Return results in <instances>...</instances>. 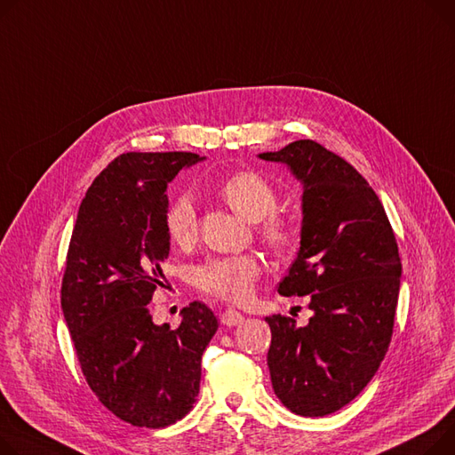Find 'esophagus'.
Listing matches in <instances>:
<instances>
[{
  "mask_svg": "<svg viewBox=\"0 0 455 455\" xmlns=\"http://www.w3.org/2000/svg\"><path fill=\"white\" fill-rule=\"evenodd\" d=\"M243 320H245V316L241 315V313H237L235 309H225V311L221 313V323H223V325H228V327L237 325V323H241Z\"/></svg>",
  "mask_w": 455,
  "mask_h": 455,
  "instance_id": "obj_1",
  "label": "esophagus"
}]
</instances>
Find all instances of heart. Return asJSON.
I'll list each match as a JSON object with an SVG mask.
<instances>
[{
	"label": "heart",
	"instance_id": "heart-1",
	"mask_svg": "<svg viewBox=\"0 0 455 455\" xmlns=\"http://www.w3.org/2000/svg\"><path fill=\"white\" fill-rule=\"evenodd\" d=\"M220 197L249 221H258L256 232L272 254H285L298 237L294 220L278 212V190L270 180L254 170H241L225 177L218 187ZM199 228L197 208L190 194L173 197L164 212V230L173 245L190 247ZM259 261L254 256L210 258L196 267L194 283L206 294L227 301H243L251 296L259 276Z\"/></svg>",
	"mask_w": 455,
	"mask_h": 455
}]
</instances>
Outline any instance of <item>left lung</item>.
Instances as JSON below:
<instances>
[{
	"instance_id": "1",
	"label": "left lung",
	"mask_w": 455,
	"mask_h": 455,
	"mask_svg": "<svg viewBox=\"0 0 455 455\" xmlns=\"http://www.w3.org/2000/svg\"><path fill=\"white\" fill-rule=\"evenodd\" d=\"M304 180L299 251L280 282L307 296L306 327L272 315L267 353L272 387L291 411L323 417L349 404L377 373L391 342L401 256L386 210L346 159L315 140L259 154Z\"/></svg>"
}]
</instances>
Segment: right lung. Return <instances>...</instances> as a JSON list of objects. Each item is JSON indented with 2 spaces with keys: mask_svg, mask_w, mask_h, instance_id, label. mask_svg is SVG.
Here are the masks:
<instances>
[{
  "mask_svg": "<svg viewBox=\"0 0 455 455\" xmlns=\"http://www.w3.org/2000/svg\"><path fill=\"white\" fill-rule=\"evenodd\" d=\"M197 161L190 151L118 156L89 187L69 241L62 311L76 358L97 399L133 427L164 428L192 410L218 331L203 301L177 329L156 325L148 307L170 252L166 187Z\"/></svg>",
  "mask_w": 455,
  "mask_h": 455,
  "instance_id": "right-lung-1",
  "label": "right lung"
}]
</instances>
